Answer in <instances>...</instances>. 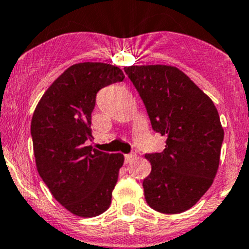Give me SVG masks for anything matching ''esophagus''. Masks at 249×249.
Segmentation results:
<instances>
[{
  "mask_svg": "<svg viewBox=\"0 0 249 249\" xmlns=\"http://www.w3.org/2000/svg\"><path fill=\"white\" fill-rule=\"evenodd\" d=\"M135 158H136V153H135V151H131V153H130V154H125V155H124L125 162H126V163L131 162L132 160H135Z\"/></svg>",
  "mask_w": 249,
  "mask_h": 249,
  "instance_id": "obj_1",
  "label": "esophagus"
}]
</instances>
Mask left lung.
I'll return each instance as SVG.
<instances>
[{"instance_id":"1","label":"left lung","mask_w":249,"mask_h":249,"mask_svg":"<svg viewBox=\"0 0 249 249\" xmlns=\"http://www.w3.org/2000/svg\"><path fill=\"white\" fill-rule=\"evenodd\" d=\"M144 104L155 132L167 137L161 153H148L151 172L143 180L146 203L162 213L192 208L217 173L224 132L210 98L178 68H124Z\"/></svg>"}]
</instances>
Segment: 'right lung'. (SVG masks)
Instances as JSON below:
<instances>
[{"label": "right lung", "instance_id": "obj_1", "mask_svg": "<svg viewBox=\"0 0 249 249\" xmlns=\"http://www.w3.org/2000/svg\"><path fill=\"white\" fill-rule=\"evenodd\" d=\"M124 77L111 64L71 65L50 86L33 114L31 136L39 175L54 199L76 216H98L111 204L124 156L87 142L96 94Z\"/></svg>", "mask_w": 249, "mask_h": 249}]
</instances>
